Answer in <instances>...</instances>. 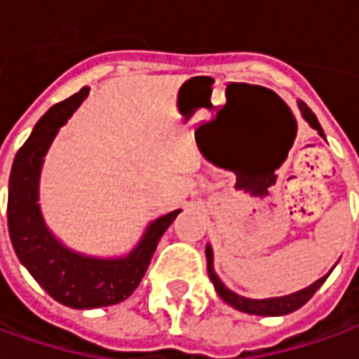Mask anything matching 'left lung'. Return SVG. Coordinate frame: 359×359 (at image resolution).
Instances as JSON below:
<instances>
[{
    "instance_id": "obj_1",
    "label": "left lung",
    "mask_w": 359,
    "mask_h": 359,
    "mask_svg": "<svg viewBox=\"0 0 359 359\" xmlns=\"http://www.w3.org/2000/svg\"><path fill=\"white\" fill-rule=\"evenodd\" d=\"M300 107V111H302L304 118L310 123V127H314L318 133H320V137H324V130L320 127V123H318V118L316 115L308 109V105L300 101L298 103ZM206 268H208V276L212 280V284H215V290L218 292V296L224 300L226 304H230L232 308H236V310H241V312H246V314H256V316H284V314H290L294 310H298V308H302L304 304L308 302L312 296L316 294V290L326 282V276H322L320 280H316L312 286H308V288H304L300 292H294V294H288V296H280V298H266V300H252V298H244V296H238V294H234L232 290H229L220 278L217 276V272H215V264H212V248L210 246H206Z\"/></svg>"
}]
</instances>
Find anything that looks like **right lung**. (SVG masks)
Returning <instances> with one entry per match:
<instances>
[{
    "label": "right lung",
    "mask_w": 359,
    "mask_h": 359,
    "mask_svg": "<svg viewBox=\"0 0 359 359\" xmlns=\"http://www.w3.org/2000/svg\"><path fill=\"white\" fill-rule=\"evenodd\" d=\"M89 95V87L53 105L13 158L7 194V229L19 262L53 300L75 310H89L127 300L141 284L156 244L179 217L172 210L153 220L139 244L123 258H93L63 246L45 226L39 210V175L43 156L59 127Z\"/></svg>",
    "instance_id": "add662e5"
}]
</instances>
